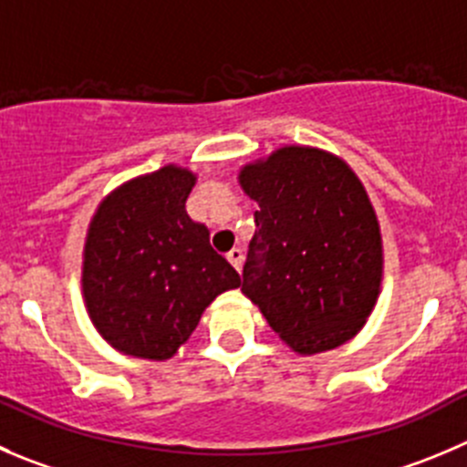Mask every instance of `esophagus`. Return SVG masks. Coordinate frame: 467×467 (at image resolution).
Here are the masks:
<instances>
[{"mask_svg": "<svg viewBox=\"0 0 467 467\" xmlns=\"http://www.w3.org/2000/svg\"><path fill=\"white\" fill-rule=\"evenodd\" d=\"M226 259H229V264L234 265V268H236L238 273H241L243 259H245V256H243V250H238V247H234V250H231L229 254H226Z\"/></svg>", "mask_w": 467, "mask_h": 467, "instance_id": "34e87169", "label": "esophagus"}]
</instances>
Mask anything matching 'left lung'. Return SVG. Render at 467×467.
<instances>
[{
  "label": "left lung",
  "mask_w": 467,
  "mask_h": 467,
  "mask_svg": "<svg viewBox=\"0 0 467 467\" xmlns=\"http://www.w3.org/2000/svg\"><path fill=\"white\" fill-rule=\"evenodd\" d=\"M241 185L259 203L243 293L297 353L358 335L379 297L383 250L374 208L348 164L284 146L247 164Z\"/></svg>",
  "instance_id": "left-lung-1"
}]
</instances>
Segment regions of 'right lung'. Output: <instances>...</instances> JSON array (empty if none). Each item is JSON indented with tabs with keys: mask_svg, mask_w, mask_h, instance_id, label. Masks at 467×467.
<instances>
[{
	"mask_svg": "<svg viewBox=\"0 0 467 467\" xmlns=\"http://www.w3.org/2000/svg\"><path fill=\"white\" fill-rule=\"evenodd\" d=\"M194 176L174 164L114 190L93 217L82 288L98 332L117 350L167 359L203 309L241 286L211 234L185 213Z\"/></svg>",
	"mask_w": 467,
	"mask_h": 467,
	"instance_id": "add662e5",
	"label": "right lung"
}]
</instances>
